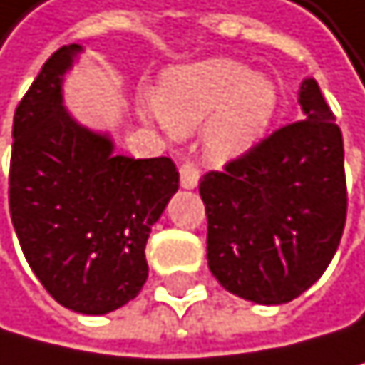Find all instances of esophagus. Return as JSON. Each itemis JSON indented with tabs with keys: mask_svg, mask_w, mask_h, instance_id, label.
I'll list each match as a JSON object with an SVG mask.
<instances>
[{
	"mask_svg": "<svg viewBox=\"0 0 365 365\" xmlns=\"http://www.w3.org/2000/svg\"><path fill=\"white\" fill-rule=\"evenodd\" d=\"M179 175H181V186H184V188H195L197 179H200V168H197L195 161H186V163H181Z\"/></svg>",
	"mask_w": 365,
	"mask_h": 365,
	"instance_id": "obj_1",
	"label": "esophagus"
}]
</instances>
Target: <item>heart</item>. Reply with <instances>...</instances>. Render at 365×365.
Segmentation results:
<instances>
[{
    "mask_svg": "<svg viewBox=\"0 0 365 365\" xmlns=\"http://www.w3.org/2000/svg\"><path fill=\"white\" fill-rule=\"evenodd\" d=\"M154 106L175 133L202 127L209 156L225 161L263 138L277 113L279 93L266 74H255L234 58H207L175 66L154 88Z\"/></svg>",
    "mask_w": 365,
    "mask_h": 365,
    "instance_id": "1",
    "label": "heart"
}]
</instances>
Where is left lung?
Returning a JSON list of instances; mask_svg holds the SVG:
<instances>
[{"label":"left lung","mask_w":365,"mask_h":365,"mask_svg":"<svg viewBox=\"0 0 365 365\" xmlns=\"http://www.w3.org/2000/svg\"><path fill=\"white\" fill-rule=\"evenodd\" d=\"M299 104L304 120L200 179L213 277L259 304L302 295L336 255L348 215L343 133L314 79Z\"/></svg>","instance_id":"8db88e82"}]
</instances>
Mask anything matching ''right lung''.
Wrapping results in <instances>:
<instances>
[{
	"label": "right lung",
	"mask_w": 365,
	"mask_h": 365,
	"mask_svg": "<svg viewBox=\"0 0 365 365\" xmlns=\"http://www.w3.org/2000/svg\"><path fill=\"white\" fill-rule=\"evenodd\" d=\"M79 45L51 54L13 115L9 209L45 291L76 314L133 299L147 279L152 225L179 188L173 158L113 156L61 104V76Z\"/></svg>",
	"instance_id": "1"
}]
</instances>
